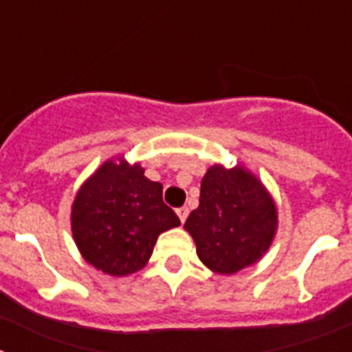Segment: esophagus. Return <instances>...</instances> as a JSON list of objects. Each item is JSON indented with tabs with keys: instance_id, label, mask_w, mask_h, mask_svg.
Returning <instances> with one entry per match:
<instances>
[{
	"instance_id": "esophagus-1",
	"label": "esophagus",
	"mask_w": 352,
	"mask_h": 352,
	"mask_svg": "<svg viewBox=\"0 0 352 352\" xmlns=\"http://www.w3.org/2000/svg\"><path fill=\"white\" fill-rule=\"evenodd\" d=\"M176 213H178V217H179V220H182V223H185V220H186V217H188V208H178V210H176Z\"/></svg>"
}]
</instances>
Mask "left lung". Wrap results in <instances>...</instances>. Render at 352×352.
I'll return each mask as SVG.
<instances>
[{"mask_svg":"<svg viewBox=\"0 0 352 352\" xmlns=\"http://www.w3.org/2000/svg\"><path fill=\"white\" fill-rule=\"evenodd\" d=\"M185 229L194 238L199 259L213 272L231 275L268 250L276 210L248 170L213 166L204 174L199 208L188 214Z\"/></svg>","mask_w":352,"mask_h":352,"instance_id":"left-lung-1","label":"left lung"}]
</instances>
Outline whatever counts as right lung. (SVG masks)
I'll list each match as a JSON object with an SVG mask.
<instances>
[{
    "label": "right lung",
    "mask_w": 352,
    "mask_h": 352,
    "mask_svg": "<svg viewBox=\"0 0 352 352\" xmlns=\"http://www.w3.org/2000/svg\"><path fill=\"white\" fill-rule=\"evenodd\" d=\"M178 226V214L162 199L160 183L126 162H105L80 186L72 206V232L80 254L113 276L144 268L158 234Z\"/></svg>",
    "instance_id": "1"
}]
</instances>
